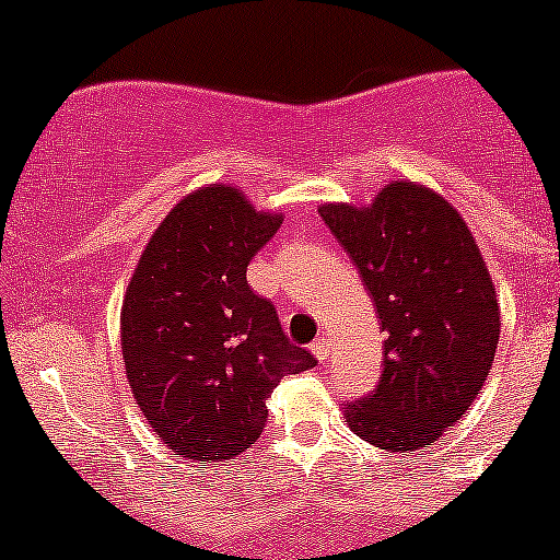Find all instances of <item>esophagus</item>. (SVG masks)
Masks as SVG:
<instances>
[{
  "instance_id": "34e87169",
  "label": "esophagus",
  "mask_w": 560,
  "mask_h": 560,
  "mask_svg": "<svg viewBox=\"0 0 560 560\" xmlns=\"http://www.w3.org/2000/svg\"><path fill=\"white\" fill-rule=\"evenodd\" d=\"M311 352L316 355L318 363H324L326 358H329V342H326V339H316V342L311 345Z\"/></svg>"
}]
</instances>
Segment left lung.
I'll return each mask as SVG.
<instances>
[{"instance_id":"8db88e82","label":"left lung","mask_w":560,"mask_h":560,"mask_svg":"<svg viewBox=\"0 0 560 560\" xmlns=\"http://www.w3.org/2000/svg\"><path fill=\"white\" fill-rule=\"evenodd\" d=\"M318 213L384 331V371L376 389L347 405V427L392 453L427 447L464 419L498 350L500 302L474 234L416 182L387 184L369 208L329 202Z\"/></svg>"}]
</instances>
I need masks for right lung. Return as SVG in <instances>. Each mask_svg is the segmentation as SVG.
I'll list each match as a JSON object with an SVG mask.
<instances>
[{
	"instance_id": "add662e5",
	"label": "right lung",
	"mask_w": 560,
	"mask_h": 560,
	"mask_svg": "<svg viewBox=\"0 0 560 560\" xmlns=\"http://www.w3.org/2000/svg\"><path fill=\"white\" fill-rule=\"evenodd\" d=\"M281 221L234 186H199L163 218L128 281L126 376L178 458L213 464L244 453L266 427L276 384L316 365L247 284L249 260Z\"/></svg>"
}]
</instances>
